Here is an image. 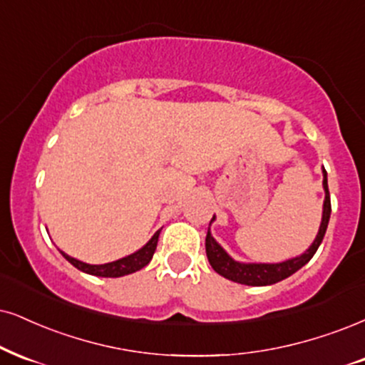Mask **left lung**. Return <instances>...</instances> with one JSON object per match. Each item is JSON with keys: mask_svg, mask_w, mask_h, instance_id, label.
Listing matches in <instances>:
<instances>
[{"mask_svg": "<svg viewBox=\"0 0 365 365\" xmlns=\"http://www.w3.org/2000/svg\"><path fill=\"white\" fill-rule=\"evenodd\" d=\"M323 190H325V201H323V215H322V223L320 230H318L317 238L313 240V244L309 245V249L304 254L298 255V257L284 260V262L279 264H245V262H237L230 255L225 252L222 245L211 237L208 230L206 233V255L211 267L215 269V272H218L220 276L230 279L238 284H247V286H269L276 284V282L282 281V279L289 277L296 271H299L304 264L309 262V259L317 254L318 247H320L323 237H325L328 220H330L331 213V203H330V192H328V179H327V170L323 169ZM215 217L211 218L213 222ZM210 222V225H211Z\"/></svg>", "mask_w": 365, "mask_h": 365, "instance_id": "left-lung-1", "label": "left lung"}]
</instances>
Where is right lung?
I'll use <instances>...</instances> for the list:
<instances>
[{
    "label": "right lung",
    "mask_w": 365,
    "mask_h": 365,
    "mask_svg": "<svg viewBox=\"0 0 365 365\" xmlns=\"http://www.w3.org/2000/svg\"><path fill=\"white\" fill-rule=\"evenodd\" d=\"M159 233L160 230H157L154 233V237L147 242L145 245L142 247L140 250L133 252V254L127 255V257L115 260V262H108V264H100V265H93V264H86V262H81V260L71 257V255L64 254L61 250V254L64 255L66 260H69L71 264L74 265L76 269L79 271L91 274V276H100V277H121V276H127V274L137 272L140 271L142 267L152 260V255L157 249V242H159Z\"/></svg>",
    "instance_id": "right-lung-1"
}]
</instances>
